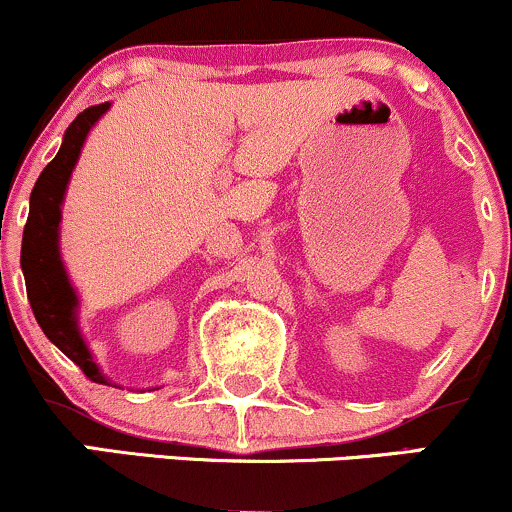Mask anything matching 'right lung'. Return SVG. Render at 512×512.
<instances>
[{"mask_svg": "<svg viewBox=\"0 0 512 512\" xmlns=\"http://www.w3.org/2000/svg\"><path fill=\"white\" fill-rule=\"evenodd\" d=\"M108 108L110 103L86 108L67 127L60 151L40 173L31 192V211H28L21 245V269L26 276L28 301H31L40 330L64 356L72 358L76 366L84 370L88 380L103 385H110V380L93 361L91 351H88L79 332V325H76L79 298L69 284V276L64 272L60 257V221L62 199L76 161H79L81 146H84L91 127L101 120V115Z\"/></svg>", "mask_w": 512, "mask_h": 512, "instance_id": "add662e5", "label": "right lung"}]
</instances>
